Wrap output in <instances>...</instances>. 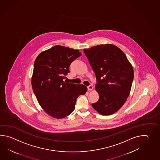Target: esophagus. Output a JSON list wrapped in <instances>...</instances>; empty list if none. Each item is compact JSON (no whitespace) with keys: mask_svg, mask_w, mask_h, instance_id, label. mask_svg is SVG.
<instances>
[{"mask_svg":"<svg viewBox=\"0 0 160 160\" xmlns=\"http://www.w3.org/2000/svg\"><path fill=\"white\" fill-rule=\"evenodd\" d=\"M92 88H93V87L92 85H90V86H88V91H92Z\"/></svg>","mask_w":160,"mask_h":160,"instance_id":"esophagus-1","label":"esophagus"}]
</instances>
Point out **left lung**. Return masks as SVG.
<instances>
[{
  "mask_svg": "<svg viewBox=\"0 0 160 160\" xmlns=\"http://www.w3.org/2000/svg\"><path fill=\"white\" fill-rule=\"evenodd\" d=\"M95 72L99 98L92 108L104 116L119 110L129 95L134 78L126 55L113 44H101L83 50Z\"/></svg>",
  "mask_w": 160,
  "mask_h": 160,
  "instance_id": "8db88e82",
  "label": "left lung"
}]
</instances>
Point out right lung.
<instances>
[{
    "instance_id": "1",
    "label": "right lung",
    "mask_w": 160,
    "mask_h": 160,
    "mask_svg": "<svg viewBox=\"0 0 160 160\" xmlns=\"http://www.w3.org/2000/svg\"><path fill=\"white\" fill-rule=\"evenodd\" d=\"M81 53L78 50L55 46L36 58L31 80L39 105L48 115L61 119L75 109L77 99L88 88L83 85L67 82L69 66Z\"/></svg>"
}]
</instances>
